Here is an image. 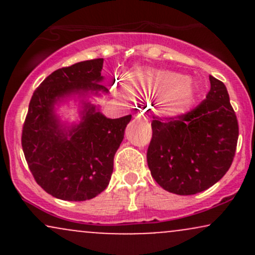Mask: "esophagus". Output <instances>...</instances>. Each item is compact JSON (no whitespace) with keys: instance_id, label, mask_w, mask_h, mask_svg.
<instances>
[{"instance_id":"esophagus-1","label":"esophagus","mask_w":255,"mask_h":255,"mask_svg":"<svg viewBox=\"0 0 255 255\" xmlns=\"http://www.w3.org/2000/svg\"><path fill=\"white\" fill-rule=\"evenodd\" d=\"M134 119H135V120H146V118L144 115H142V114H135Z\"/></svg>"}]
</instances>
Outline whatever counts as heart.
I'll return each mask as SVG.
<instances>
[{
  "label": "heart",
  "mask_w": 255,
  "mask_h": 255,
  "mask_svg": "<svg viewBox=\"0 0 255 255\" xmlns=\"http://www.w3.org/2000/svg\"><path fill=\"white\" fill-rule=\"evenodd\" d=\"M114 92L126 97L127 92L139 98L157 97L158 110L166 118H180L193 109L197 87L188 77L176 72L151 67H135L126 74L125 83H116Z\"/></svg>",
  "instance_id": "1"
}]
</instances>
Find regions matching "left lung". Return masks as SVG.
Here are the masks:
<instances>
[{
	"instance_id": "8db88e82",
	"label": "left lung",
	"mask_w": 255,
	"mask_h": 255,
	"mask_svg": "<svg viewBox=\"0 0 255 255\" xmlns=\"http://www.w3.org/2000/svg\"><path fill=\"white\" fill-rule=\"evenodd\" d=\"M206 99L180 118H154L147 164L165 191L197 194L229 170L239 139V125L225 85L210 75Z\"/></svg>"
}]
</instances>
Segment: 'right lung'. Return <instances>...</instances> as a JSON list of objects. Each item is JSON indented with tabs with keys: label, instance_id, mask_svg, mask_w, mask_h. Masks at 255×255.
<instances>
[{
	"label": "right lung",
	"instance_id": "right-lung-1",
	"mask_svg": "<svg viewBox=\"0 0 255 255\" xmlns=\"http://www.w3.org/2000/svg\"><path fill=\"white\" fill-rule=\"evenodd\" d=\"M103 61H83L52 72L37 87L28 105L22 151L36 182L57 199L89 200L107 188L114 156L131 119H108L85 101L90 93L109 92L101 84ZM71 95L82 98L83 110L82 121L68 126L57 118L54 105Z\"/></svg>",
	"mask_w": 255,
	"mask_h": 255
}]
</instances>
